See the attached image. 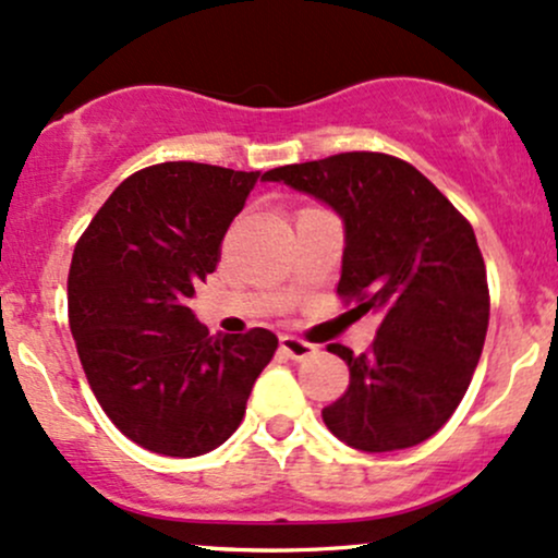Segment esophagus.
<instances>
[{
    "mask_svg": "<svg viewBox=\"0 0 558 558\" xmlns=\"http://www.w3.org/2000/svg\"><path fill=\"white\" fill-rule=\"evenodd\" d=\"M280 349H283L291 360H307L317 352L315 344L299 339V336H280Z\"/></svg>",
    "mask_w": 558,
    "mask_h": 558,
    "instance_id": "obj_1",
    "label": "esophagus"
}]
</instances>
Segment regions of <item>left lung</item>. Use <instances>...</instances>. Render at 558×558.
Returning <instances> with one entry per match:
<instances>
[{"label": "left lung", "instance_id": "obj_1", "mask_svg": "<svg viewBox=\"0 0 558 558\" xmlns=\"http://www.w3.org/2000/svg\"><path fill=\"white\" fill-rule=\"evenodd\" d=\"M262 180L326 201L344 219L339 299L376 312L363 354L328 344L349 387L323 408L330 434L365 452L405 450L461 405L485 347L489 289L474 228L418 169L387 153H336Z\"/></svg>", "mask_w": 558, "mask_h": 558}]
</instances>
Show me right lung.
<instances>
[{
  "instance_id": "add662e5",
  "label": "right lung",
  "mask_w": 558,
  "mask_h": 558,
  "mask_svg": "<svg viewBox=\"0 0 558 558\" xmlns=\"http://www.w3.org/2000/svg\"><path fill=\"white\" fill-rule=\"evenodd\" d=\"M259 171L167 161L134 171L73 248L69 323L97 402L140 448L204 456L238 426L278 336H209L187 299Z\"/></svg>"
}]
</instances>
